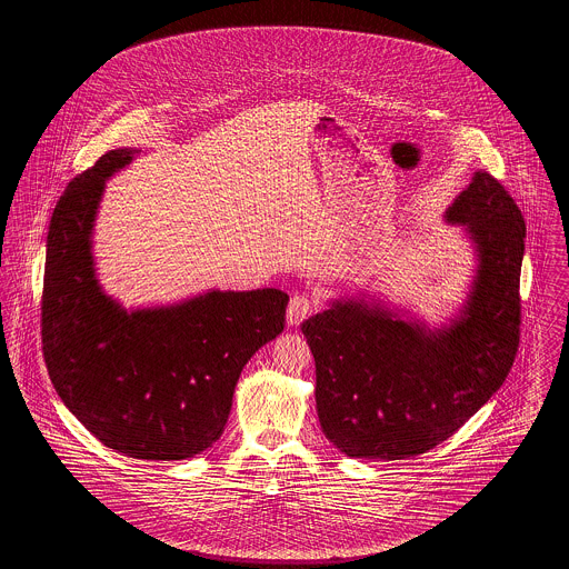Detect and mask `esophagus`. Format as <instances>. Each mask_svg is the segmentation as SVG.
I'll use <instances>...</instances> for the list:
<instances>
[{
    "mask_svg": "<svg viewBox=\"0 0 569 569\" xmlns=\"http://www.w3.org/2000/svg\"><path fill=\"white\" fill-rule=\"evenodd\" d=\"M311 309H313V302H311V298L307 297V295L292 297L290 305H288V311H286L288 326L302 325V322L309 318Z\"/></svg>",
    "mask_w": 569,
    "mask_h": 569,
    "instance_id": "34e87169",
    "label": "esophagus"
}]
</instances>
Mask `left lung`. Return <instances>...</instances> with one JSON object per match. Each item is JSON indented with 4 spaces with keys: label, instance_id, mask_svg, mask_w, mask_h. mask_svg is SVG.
Returning a JSON list of instances; mask_svg holds the SVG:
<instances>
[{
    "label": "left lung",
    "instance_id": "1",
    "mask_svg": "<svg viewBox=\"0 0 569 569\" xmlns=\"http://www.w3.org/2000/svg\"><path fill=\"white\" fill-rule=\"evenodd\" d=\"M476 256L467 298L431 326L383 300L343 297L302 322L316 358V407L328 441L352 459L425 455L457 433L508 378L520 337L525 219L488 172L446 209Z\"/></svg>",
    "mask_w": 569,
    "mask_h": 569
}]
</instances>
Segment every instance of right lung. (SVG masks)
<instances>
[{"label": "right lung", "mask_w": 569, "mask_h": 569, "mask_svg": "<svg viewBox=\"0 0 569 569\" xmlns=\"http://www.w3.org/2000/svg\"><path fill=\"white\" fill-rule=\"evenodd\" d=\"M140 153L112 149L54 207L42 290V350L57 395L107 448L183 460L223 433L247 360L286 325L290 297L209 290L126 309L100 286L93 228L107 181Z\"/></svg>", "instance_id": "add662e5"}]
</instances>
